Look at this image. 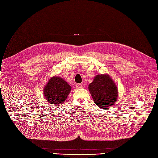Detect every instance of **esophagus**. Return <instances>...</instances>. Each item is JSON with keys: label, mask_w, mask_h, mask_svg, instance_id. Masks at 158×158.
I'll use <instances>...</instances> for the list:
<instances>
[{"label": "esophagus", "mask_w": 158, "mask_h": 158, "mask_svg": "<svg viewBox=\"0 0 158 158\" xmlns=\"http://www.w3.org/2000/svg\"><path fill=\"white\" fill-rule=\"evenodd\" d=\"M76 88L77 89H79V88H82V85L81 84H77L76 85Z\"/></svg>", "instance_id": "obj_1"}]
</instances>
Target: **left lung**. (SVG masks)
<instances>
[{
  "instance_id": "left-lung-1",
  "label": "left lung",
  "mask_w": 158,
  "mask_h": 158,
  "mask_svg": "<svg viewBox=\"0 0 158 158\" xmlns=\"http://www.w3.org/2000/svg\"><path fill=\"white\" fill-rule=\"evenodd\" d=\"M88 89L94 102L103 109L111 106L118 99L117 86L108 74L94 77L88 85Z\"/></svg>"
}]
</instances>
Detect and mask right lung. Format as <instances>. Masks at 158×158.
Returning a JSON list of instances; mask_svg holds the SVG:
<instances>
[{"label":"right lung","mask_w":158,"mask_h":158,"mask_svg":"<svg viewBox=\"0 0 158 158\" xmlns=\"http://www.w3.org/2000/svg\"><path fill=\"white\" fill-rule=\"evenodd\" d=\"M71 89V86L65 80L53 76L44 86V94L49 103L58 106L64 103Z\"/></svg>","instance_id":"add662e5"}]
</instances>
